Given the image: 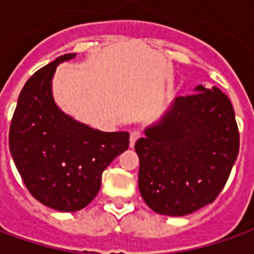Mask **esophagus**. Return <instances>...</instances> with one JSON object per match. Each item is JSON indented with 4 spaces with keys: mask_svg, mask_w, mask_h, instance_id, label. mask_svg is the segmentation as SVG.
Here are the masks:
<instances>
[{
    "mask_svg": "<svg viewBox=\"0 0 254 254\" xmlns=\"http://www.w3.org/2000/svg\"><path fill=\"white\" fill-rule=\"evenodd\" d=\"M140 137H141V133L138 132V130H133V132L130 133V147H133L134 143H136Z\"/></svg>",
    "mask_w": 254,
    "mask_h": 254,
    "instance_id": "esophagus-1",
    "label": "esophagus"
}]
</instances>
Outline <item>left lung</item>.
I'll list each match as a JSON object with an SVG mask.
<instances>
[{
  "label": "left lung",
  "instance_id": "left-lung-1",
  "mask_svg": "<svg viewBox=\"0 0 254 254\" xmlns=\"http://www.w3.org/2000/svg\"><path fill=\"white\" fill-rule=\"evenodd\" d=\"M180 96L165 118L134 144L138 189L160 215L184 216L215 201L240 151V132L229 96L198 85Z\"/></svg>",
  "mask_w": 254,
  "mask_h": 254
}]
</instances>
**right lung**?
Masks as SVG:
<instances>
[{
    "instance_id": "1",
    "label": "right lung",
    "mask_w": 254,
    "mask_h": 254,
    "mask_svg": "<svg viewBox=\"0 0 254 254\" xmlns=\"http://www.w3.org/2000/svg\"><path fill=\"white\" fill-rule=\"evenodd\" d=\"M64 54L31 76L14 109L9 148L25 187L38 201L63 212L87 207L102 173L129 147L127 132H100L64 114L52 96V78Z\"/></svg>"
}]
</instances>
